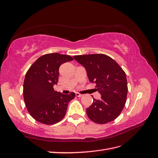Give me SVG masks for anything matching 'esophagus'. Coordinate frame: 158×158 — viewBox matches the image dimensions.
Segmentation results:
<instances>
[{
	"instance_id": "34e87169",
	"label": "esophagus",
	"mask_w": 158,
	"mask_h": 158,
	"mask_svg": "<svg viewBox=\"0 0 158 158\" xmlns=\"http://www.w3.org/2000/svg\"><path fill=\"white\" fill-rule=\"evenodd\" d=\"M75 95H76V96H77V97H79V98H81V97L83 96V95L79 94V93H76Z\"/></svg>"
}]
</instances>
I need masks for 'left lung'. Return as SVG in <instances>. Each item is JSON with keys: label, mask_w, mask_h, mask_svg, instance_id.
<instances>
[{"label": "left lung", "mask_w": 158, "mask_h": 158, "mask_svg": "<svg viewBox=\"0 0 158 158\" xmlns=\"http://www.w3.org/2000/svg\"><path fill=\"white\" fill-rule=\"evenodd\" d=\"M73 58L85 67L89 81L96 83L100 100L86 110L90 120L98 124L113 121L123 110L127 96V81L124 71L112 58L103 54L78 55Z\"/></svg>", "instance_id": "8db88e82"}]
</instances>
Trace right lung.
<instances>
[{
    "label": "right lung",
    "mask_w": 158,
    "mask_h": 158,
    "mask_svg": "<svg viewBox=\"0 0 158 158\" xmlns=\"http://www.w3.org/2000/svg\"><path fill=\"white\" fill-rule=\"evenodd\" d=\"M73 58L59 53L40 56L28 69L23 83V98L33 118L45 124H54L64 118L69 102L75 94H63L54 90L58 81L60 66Z\"/></svg>",
    "instance_id": "obj_1"
}]
</instances>
